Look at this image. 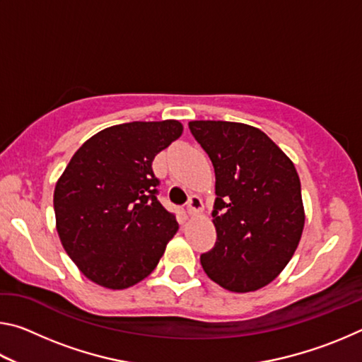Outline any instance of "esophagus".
<instances>
[{"label": "esophagus", "mask_w": 362, "mask_h": 362, "mask_svg": "<svg viewBox=\"0 0 362 362\" xmlns=\"http://www.w3.org/2000/svg\"><path fill=\"white\" fill-rule=\"evenodd\" d=\"M203 199L199 198V196H189L188 203H187V212L189 214V216H196V214H199L201 211H203Z\"/></svg>", "instance_id": "esophagus-1"}]
</instances>
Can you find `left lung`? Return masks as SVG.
<instances>
[{"label": "left lung", "instance_id": "obj_1", "mask_svg": "<svg viewBox=\"0 0 362 362\" xmlns=\"http://www.w3.org/2000/svg\"><path fill=\"white\" fill-rule=\"evenodd\" d=\"M216 170L217 241L201 254L214 283L262 289L283 272L302 238L305 211L296 166L265 132L230 121H189Z\"/></svg>", "mask_w": 362, "mask_h": 362}]
</instances>
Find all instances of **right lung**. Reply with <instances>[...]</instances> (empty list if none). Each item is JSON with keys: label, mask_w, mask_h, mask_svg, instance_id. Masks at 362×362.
Here are the masks:
<instances>
[{"label": "right lung", "mask_w": 362, "mask_h": 362, "mask_svg": "<svg viewBox=\"0 0 362 362\" xmlns=\"http://www.w3.org/2000/svg\"><path fill=\"white\" fill-rule=\"evenodd\" d=\"M175 119L107 127L79 146L54 189L65 252L86 278L126 289L156 268L179 230L159 203L151 163L182 136Z\"/></svg>", "instance_id": "add662e5"}]
</instances>
